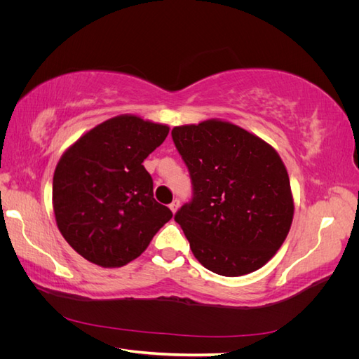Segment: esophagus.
<instances>
[{"label":"esophagus","mask_w":359,"mask_h":359,"mask_svg":"<svg viewBox=\"0 0 359 359\" xmlns=\"http://www.w3.org/2000/svg\"><path fill=\"white\" fill-rule=\"evenodd\" d=\"M169 208H170V211L175 214L177 211H178V208H180V199H173L172 201V203L169 205Z\"/></svg>","instance_id":"obj_1"}]
</instances>
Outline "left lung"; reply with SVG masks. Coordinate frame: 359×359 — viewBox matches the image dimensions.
<instances>
[{
  "label": "left lung",
  "mask_w": 359,
  "mask_h": 359,
  "mask_svg": "<svg viewBox=\"0 0 359 359\" xmlns=\"http://www.w3.org/2000/svg\"><path fill=\"white\" fill-rule=\"evenodd\" d=\"M172 139L193 191L173 219L194 257L224 277L262 268L285 243L293 219L289 175L277 151L220 119L173 127Z\"/></svg>",
  "instance_id": "left-lung-1"
}]
</instances>
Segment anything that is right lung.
I'll return each instance as SVG.
<instances>
[{"label":"right lung","instance_id":"obj_1","mask_svg":"<svg viewBox=\"0 0 359 359\" xmlns=\"http://www.w3.org/2000/svg\"><path fill=\"white\" fill-rule=\"evenodd\" d=\"M168 133V126L119 115L62 154L53 173V212L74 252L103 268L123 266L172 219L154 199L153 178L142 165Z\"/></svg>","mask_w":359,"mask_h":359}]
</instances>
